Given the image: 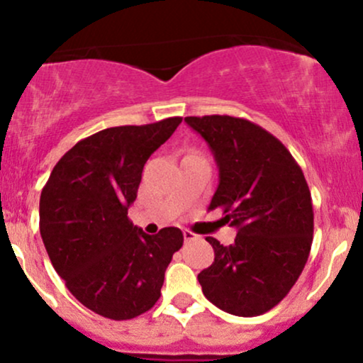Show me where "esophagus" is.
Returning <instances> with one entry per match:
<instances>
[{
	"mask_svg": "<svg viewBox=\"0 0 363 363\" xmlns=\"http://www.w3.org/2000/svg\"><path fill=\"white\" fill-rule=\"evenodd\" d=\"M198 239H199V235L193 234L191 230H184V240H186V242H193V240H198Z\"/></svg>",
	"mask_w": 363,
	"mask_h": 363,
	"instance_id": "esophagus-1",
	"label": "esophagus"
}]
</instances>
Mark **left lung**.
Here are the masks:
<instances>
[{
	"mask_svg": "<svg viewBox=\"0 0 363 363\" xmlns=\"http://www.w3.org/2000/svg\"><path fill=\"white\" fill-rule=\"evenodd\" d=\"M201 135L218 167L210 210L237 228L235 242L206 237L215 251L198 274L203 294L228 314L252 318L286 297L309 257L314 211L302 169L280 140L247 119H184Z\"/></svg>",
	"mask_w": 363,
	"mask_h": 363,
	"instance_id": "left-lung-1",
	"label": "left lung"
}]
</instances>
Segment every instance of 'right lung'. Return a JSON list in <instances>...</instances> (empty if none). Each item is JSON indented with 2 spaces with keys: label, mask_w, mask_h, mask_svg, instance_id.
Returning <instances> with one entry per match:
<instances>
[{
  "label": "right lung",
  "mask_w": 363,
  "mask_h": 363,
  "mask_svg": "<svg viewBox=\"0 0 363 363\" xmlns=\"http://www.w3.org/2000/svg\"><path fill=\"white\" fill-rule=\"evenodd\" d=\"M181 121L107 128L78 141L40 193V237L54 269L78 302L107 319L152 309L184 242L177 227L148 235L128 218L145 164Z\"/></svg>",
  "instance_id": "right-lung-1"
}]
</instances>
